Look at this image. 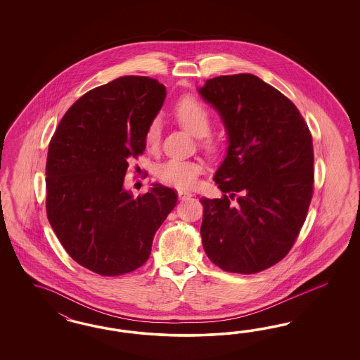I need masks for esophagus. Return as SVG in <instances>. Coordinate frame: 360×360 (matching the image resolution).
Here are the masks:
<instances>
[{
  "label": "esophagus",
  "mask_w": 360,
  "mask_h": 360,
  "mask_svg": "<svg viewBox=\"0 0 360 360\" xmlns=\"http://www.w3.org/2000/svg\"><path fill=\"white\" fill-rule=\"evenodd\" d=\"M193 195L190 191H185V190H179L178 191V198L179 199H186V198H190V196Z\"/></svg>",
  "instance_id": "esophagus-1"
}]
</instances>
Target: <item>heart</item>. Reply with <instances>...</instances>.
I'll return each mask as SVG.
<instances>
[{"mask_svg": "<svg viewBox=\"0 0 360 360\" xmlns=\"http://www.w3.org/2000/svg\"><path fill=\"white\" fill-rule=\"evenodd\" d=\"M176 121L186 131L195 137L207 136L211 129V117L207 108L194 98H181L174 107ZM161 136V121L154 119L145 133V145L149 149L157 148ZM202 172V166L194 161L170 160L157 170L158 179L178 188H188L195 185L196 176Z\"/></svg>", "mask_w": 360, "mask_h": 360, "instance_id": "1", "label": "heart"}]
</instances>
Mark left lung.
I'll return each mask as SVG.
<instances>
[{
    "label": "left lung",
    "mask_w": 360,
    "mask_h": 360,
    "mask_svg": "<svg viewBox=\"0 0 360 360\" xmlns=\"http://www.w3.org/2000/svg\"><path fill=\"white\" fill-rule=\"evenodd\" d=\"M198 92L229 139L214 175L224 195L200 198L203 248L226 272H262L286 256L305 223L314 184L311 134L295 104L252 74L208 79Z\"/></svg>",
    "instance_id": "8db88e82"
}]
</instances>
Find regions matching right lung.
I'll return each mask as SVG.
<instances>
[{
    "label": "right lung",
    "instance_id": "1",
    "mask_svg": "<svg viewBox=\"0 0 360 360\" xmlns=\"http://www.w3.org/2000/svg\"><path fill=\"white\" fill-rule=\"evenodd\" d=\"M155 79L122 77L84 94L65 112L49 145L47 218L67 253L101 276L143 265L153 238L176 205L160 184L133 198L128 161L145 150V133L162 108Z\"/></svg>",
    "mask_w": 360,
    "mask_h": 360
}]
</instances>
